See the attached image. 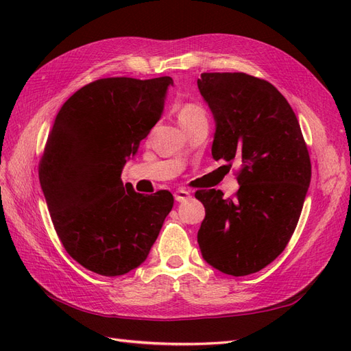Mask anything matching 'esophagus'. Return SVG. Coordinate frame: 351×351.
<instances>
[{
  "mask_svg": "<svg viewBox=\"0 0 351 351\" xmlns=\"http://www.w3.org/2000/svg\"><path fill=\"white\" fill-rule=\"evenodd\" d=\"M174 197L177 202H186L187 199L192 197V195H190V192H187L184 189H178L174 192Z\"/></svg>",
  "mask_w": 351,
  "mask_h": 351,
  "instance_id": "obj_1",
  "label": "esophagus"
}]
</instances>
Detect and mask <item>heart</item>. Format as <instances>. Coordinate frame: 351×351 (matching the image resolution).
<instances>
[{
  "instance_id": "obj_1",
  "label": "heart",
  "mask_w": 351,
  "mask_h": 351,
  "mask_svg": "<svg viewBox=\"0 0 351 351\" xmlns=\"http://www.w3.org/2000/svg\"><path fill=\"white\" fill-rule=\"evenodd\" d=\"M204 112V110H202L200 107H197V105L195 104H186L182 107V110H180L178 112V120H180V124L182 123H186L189 120H192L193 117L199 115Z\"/></svg>"
}]
</instances>
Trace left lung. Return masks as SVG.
I'll return each mask as SVG.
<instances>
[{
    "instance_id": "1",
    "label": "left lung",
    "mask_w": 351,
    "mask_h": 351,
    "mask_svg": "<svg viewBox=\"0 0 351 351\" xmlns=\"http://www.w3.org/2000/svg\"><path fill=\"white\" fill-rule=\"evenodd\" d=\"M197 88L215 120L212 156L241 162L234 197L215 189L195 195L205 206L199 249L210 267L243 277L290 241L311 184V158L293 108L269 82L202 73Z\"/></svg>"
}]
</instances>
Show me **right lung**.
Segmentation results:
<instances>
[{
	"label": "right lung",
	"mask_w": 351,
	"mask_h": 351,
	"mask_svg": "<svg viewBox=\"0 0 351 351\" xmlns=\"http://www.w3.org/2000/svg\"><path fill=\"white\" fill-rule=\"evenodd\" d=\"M171 77H108L79 89L58 111L39 162L52 224L70 256L119 277L141 267L174 205L134 192L121 171L164 111Z\"/></svg>",
	"instance_id": "obj_1"
}]
</instances>
